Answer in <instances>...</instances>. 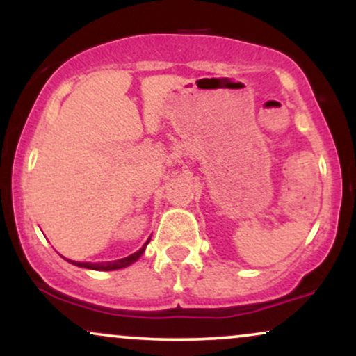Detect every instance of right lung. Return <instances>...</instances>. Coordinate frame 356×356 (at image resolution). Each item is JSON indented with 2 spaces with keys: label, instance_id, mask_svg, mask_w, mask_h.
<instances>
[{
  "label": "right lung",
  "instance_id": "1",
  "mask_svg": "<svg viewBox=\"0 0 356 356\" xmlns=\"http://www.w3.org/2000/svg\"><path fill=\"white\" fill-rule=\"evenodd\" d=\"M149 244V241L145 243V246ZM145 246L142 249H138L137 252H134V254L127 256V257H122V259H117V261H105V263H79V261H70L72 264H75V266H80V268H88V269H95V271H113V269H122L125 266H129V264L136 263V261L144 254L145 251Z\"/></svg>",
  "mask_w": 356,
  "mask_h": 356
}]
</instances>
